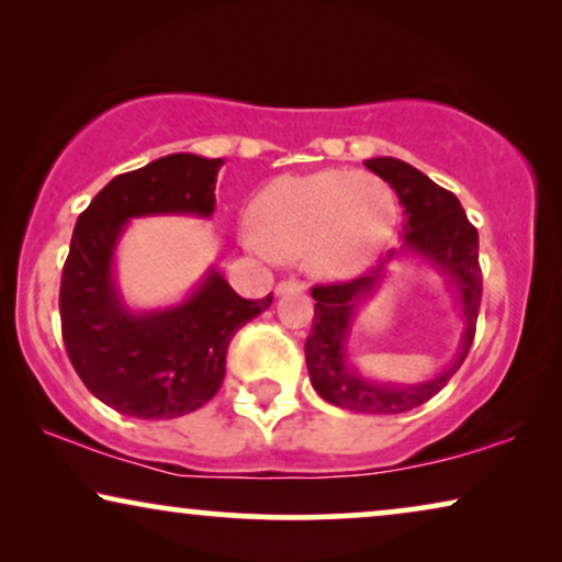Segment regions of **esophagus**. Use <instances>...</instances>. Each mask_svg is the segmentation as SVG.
<instances>
[{"label": "esophagus", "instance_id": "esophagus-1", "mask_svg": "<svg viewBox=\"0 0 562 562\" xmlns=\"http://www.w3.org/2000/svg\"><path fill=\"white\" fill-rule=\"evenodd\" d=\"M304 289H306L304 281L286 279V281H279V286H276V294H291V291H304Z\"/></svg>", "mask_w": 562, "mask_h": 562}]
</instances>
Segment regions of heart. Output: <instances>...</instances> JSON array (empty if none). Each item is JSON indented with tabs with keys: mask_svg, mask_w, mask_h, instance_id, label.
<instances>
[{
	"mask_svg": "<svg viewBox=\"0 0 562 562\" xmlns=\"http://www.w3.org/2000/svg\"><path fill=\"white\" fill-rule=\"evenodd\" d=\"M256 233L250 250L304 258L312 273L342 279L358 273L383 250L396 225V199L386 181L363 171L279 176L250 206Z\"/></svg>",
	"mask_w": 562,
	"mask_h": 562,
	"instance_id": "b5f03b06",
	"label": "heart"
}]
</instances>
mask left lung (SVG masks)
<instances>
[{
	"instance_id": "8db88e82",
	"label": "left lung",
	"mask_w": 562,
	"mask_h": 562,
	"mask_svg": "<svg viewBox=\"0 0 562 562\" xmlns=\"http://www.w3.org/2000/svg\"><path fill=\"white\" fill-rule=\"evenodd\" d=\"M366 168L381 176L396 191L398 204L404 206L402 248L391 250L379 266L358 279L312 289L317 304H314L312 333L304 345L306 368H310L314 391L329 404L363 414H402L429 402L463 366L468 350H471L483 291L479 229L468 222L463 206L452 191L437 187L435 181H429L425 173L404 160L371 158L366 160ZM402 249L417 251L449 276L459 291L467 319L464 340L453 363L440 376L414 387H394L393 384L363 380L347 363V351L344 350L355 306L370 295L385 272L387 260Z\"/></svg>"
}]
</instances>
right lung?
<instances>
[{
  "mask_svg": "<svg viewBox=\"0 0 562 562\" xmlns=\"http://www.w3.org/2000/svg\"><path fill=\"white\" fill-rule=\"evenodd\" d=\"M222 158L173 153L120 173L91 199L74 227L60 276V333L91 394L137 419H173L204 406L225 379L229 340L273 302L243 299L210 268L191 296L168 310L135 314L112 279L127 220L214 212Z\"/></svg>",
  "mask_w": 562,
  "mask_h": 562,
  "instance_id": "1",
  "label": "right lung"
}]
</instances>
